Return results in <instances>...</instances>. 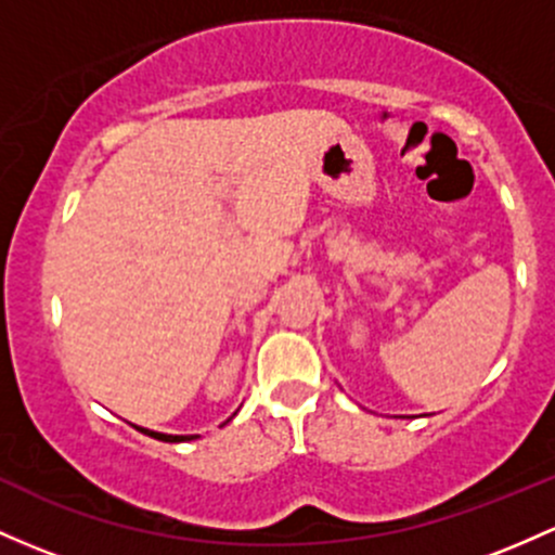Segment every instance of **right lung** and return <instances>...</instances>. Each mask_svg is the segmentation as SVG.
Segmentation results:
<instances>
[{"label": "right lung", "instance_id": "right-lung-1", "mask_svg": "<svg viewBox=\"0 0 555 555\" xmlns=\"http://www.w3.org/2000/svg\"><path fill=\"white\" fill-rule=\"evenodd\" d=\"M140 428V426H137ZM142 434H147V437H153V439H160V442H190V439H195V437H171V434H158V431H147V428H140Z\"/></svg>", "mask_w": 555, "mask_h": 555}]
</instances>
